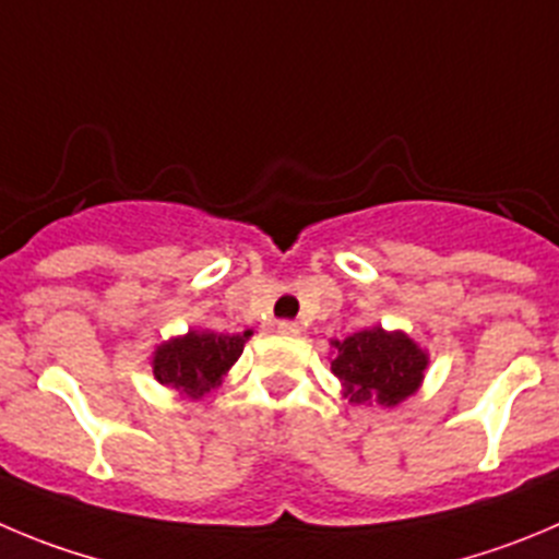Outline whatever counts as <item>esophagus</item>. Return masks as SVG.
Returning a JSON list of instances; mask_svg holds the SVG:
<instances>
[{
    "mask_svg": "<svg viewBox=\"0 0 559 559\" xmlns=\"http://www.w3.org/2000/svg\"><path fill=\"white\" fill-rule=\"evenodd\" d=\"M278 333H284V336H297V333H300V325H297V322H292V320H281L278 322Z\"/></svg>",
    "mask_w": 559,
    "mask_h": 559,
    "instance_id": "esophagus-1",
    "label": "esophagus"
}]
</instances>
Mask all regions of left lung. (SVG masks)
Returning <instances> with one entry per match:
<instances>
[{
  "instance_id": "obj_1",
  "label": "left lung",
  "mask_w": 559,
  "mask_h": 559,
  "mask_svg": "<svg viewBox=\"0 0 559 559\" xmlns=\"http://www.w3.org/2000/svg\"><path fill=\"white\" fill-rule=\"evenodd\" d=\"M427 356L405 333H385L383 328L361 331L336 342L331 369L342 380L353 403L391 405L403 403L421 383Z\"/></svg>"
}]
</instances>
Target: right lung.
Here are the masks:
<instances>
[{
    "label": "right lung",
    "instance_id": "right-lung-1",
    "mask_svg": "<svg viewBox=\"0 0 559 559\" xmlns=\"http://www.w3.org/2000/svg\"><path fill=\"white\" fill-rule=\"evenodd\" d=\"M250 331L245 333H195L162 344L154 356V374L159 383L179 389L187 397H203L221 383L234 361L242 353Z\"/></svg>",
    "mask_w": 559,
    "mask_h": 559
}]
</instances>
